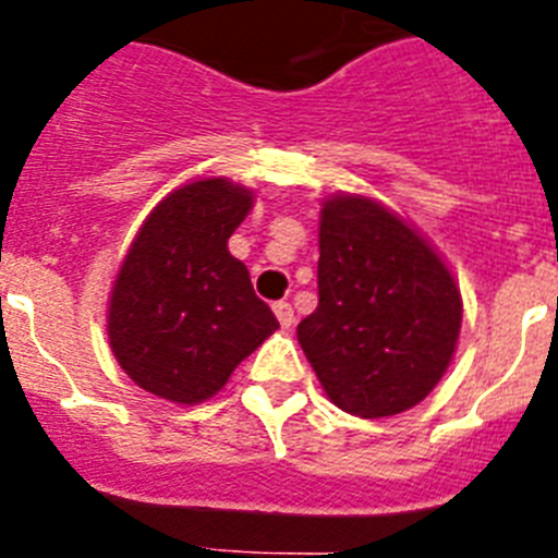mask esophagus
<instances>
[{
	"label": "esophagus",
	"instance_id": "34e87169",
	"mask_svg": "<svg viewBox=\"0 0 558 558\" xmlns=\"http://www.w3.org/2000/svg\"><path fill=\"white\" fill-rule=\"evenodd\" d=\"M271 310H275V315H278L280 327H292V324H295V310H292L289 301H278Z\"/></svg>",
	"mask_w": 558,
	"mask_h": 558
}]
</instances>
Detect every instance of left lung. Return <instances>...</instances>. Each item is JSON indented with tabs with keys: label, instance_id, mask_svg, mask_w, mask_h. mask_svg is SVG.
Instances as JSON below:
<instances>
[{
	"label": "left lung",
	"instance_id": "obj_1",
	"mask_svg": "<svg viewBox=\"0 0 558 558\" xmlns=\"http://www.w3.org/2000/svg\"><path fill=\"white\" fill-rule=\"evenodd\" d=\"M318 306L298 324L324 393L376 420L423 402L458 348L460 289L414 226L339 193L318 228Z\"/></svg>",
	"mask_w": 558,
	"mask_h": 558
}]
</instances>
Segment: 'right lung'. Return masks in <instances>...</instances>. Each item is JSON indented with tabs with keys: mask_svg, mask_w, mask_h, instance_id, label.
<instances>
[{
	"mask_svg": "<svg viewBox=\"0 0 558 558\" xmlns=\"http://www.w3.org/2000/svg\"><path fill=\"white\" fill-rule=\"evenodd\" d=\"M252 202L228 179H196L138 228L107 315L109 348L138 388L179 405L205 402L278 330L248 269L228 252Z\"/></svg>",
	"mask_w": 558,
	"mask_h": 558,
	"instance_id": "1",
	"label": "right lung"
}]
</instances>
